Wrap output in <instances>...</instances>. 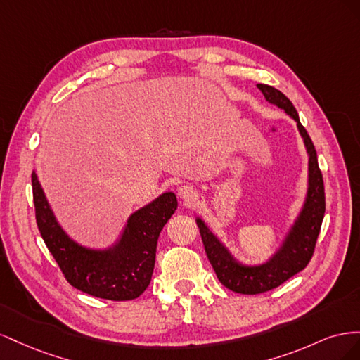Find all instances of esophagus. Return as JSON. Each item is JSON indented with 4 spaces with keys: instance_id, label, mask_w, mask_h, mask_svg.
<instances>
[{
    "instance_id": "obj_1",
    "label": "esophagus",
    "mask_w": 360,
    "mask_h": 360,
    "mask_svg": "<svg viewBox=\"0 0 360 360\" xmlns=\"http://www.w3.org/2000/svg\"><path fill=\"white\" fill-rule=\"evenodd\" d=\"M179 197L183 200L184 204H192L195 200H197V191H195L192 186H180L179 188Z\"/></svg>"
}]
</instances>
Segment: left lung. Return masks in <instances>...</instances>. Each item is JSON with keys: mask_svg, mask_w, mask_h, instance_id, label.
<instances>
[{"mask_svg": "<svg viewBox=\"0 0 360 360\" xmlns=\"http://www.w3.org/2000/svg\"><path fill=\"white\" fill-rule=\"evenodd\" d=\"M257 86L269 103L284 110L285 114L297 123L299 134L303 138L308 153V191L300 213L292 222L284 240L276 252L263 264L248 266L237 261L209 225L201 217H197L205 254L214 269L217 279L228 290L240 294H259L274 290L307 267L312 258L326 210L324 184L319 168L317 151L307 129L300 123L296 108L284 93L274 86L266 84H258Z\"/></svg>", "mask_w": 360, "mask_h": 360, "instance_id": "8db88e82", "label": "left lung"}]
</instances>
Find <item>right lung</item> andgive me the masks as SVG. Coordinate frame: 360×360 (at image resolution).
<instances>
[{"mask_svg":"<svg viewBox=\"0 0 360 360\" xmlns=\"http://www.w3.org/2000/svg\"><path fill=\"white\" fill-rule=\"evenodd\" d=\"M31 183L39 231L69 284L108 300L139 297L153 275L159 234L177 210L176 193L165 192L141 207L129 216L114 245L94 249L75 242L63 230L36 171L31 174Z\"/></svg>","mask_w":360,"mask_h":360,"instance_id":"add662e5","label":"right lung"}]
</instances>
